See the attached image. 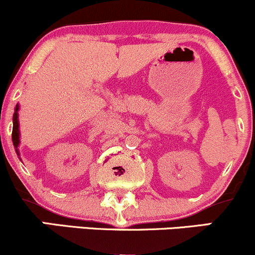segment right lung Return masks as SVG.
Here are the masks:
<instances>
[{"label":"right lung","mask_w":255,"mask_h":255,"mask_svg":"<svg viewBox=\"0 0 255 255\" xmlns=\"http://www.w3.org/2000/svg\"><path fill=\"white\" fill-rule=\"evenodd\" d=\"M17 110H19V104H16L15 107V113H14L13 116V131H11V140H13L14 147L16 148V153L19 154V151H17V146H19L20 142V131H19V121H17Z\"/></svg>","instance_id":"1"}]
</instances>
